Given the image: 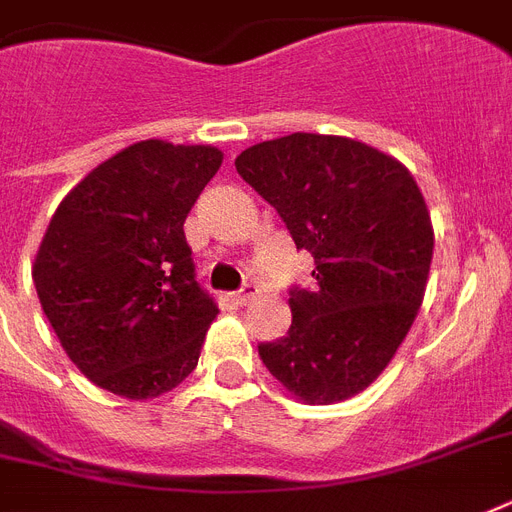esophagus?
Returning <instances> with one entry per match:
<instances>
[{
  "label": "esophagus",
  "mask_w": 512,
  "mask_h": 512,
  "mask_svg": "<svg viewBox=\"0 0 512 512\" xmlns=\"http://www.w3.org/2000/svg\"><path fill=\"white\" fill-rule=\"evenodd\" d=\"M257 295H260V289H257V284H252V281H249V284H244L239 292H233L231 300L236 305H247V303H252Z\"/></svg>",
  "instance_id": "34e87169"
}]
</instances>
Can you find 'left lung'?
I'll return each mask as SVG.
<instances>
[{
	"instance_id": "left-lung-1",
	"label": "left lung",
	"mask_w": 512,
	"mask_h": 512,
	"mask_svg": "<svg viewBox=\"0 0 512 512\" xmlns=\"http://www.w3.org/2000/svg\"><path fill=\"white\" fill-rule=\"evenodd\" d=\"M236 172L316 263L313 292L289 289L287 337L257 345L263 364L308 404L356 396L388 366L425 295L433 228L420 188L377 148L311 132L241 151Z\"/></svg>"
}]
</instances>
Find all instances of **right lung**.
Here are the masks:
<instances>
[{
  "mask_svg": "<svg viewBox=\"0 0 512 512\" xmlns=\"http://www.w3.org/2000/svg\"><path fill=\"white\" fill-rule=\"evenodd\" d=\"M223 164L212 146L143 140L55 209L34 287L68 358L95 385L154 398L199 364L215 297L196 281L183 223Z\"/></svg>",
  "mask_w": 512,
  "mask_h": 512,
  "instance_id": "1",
  "label": "right lung"
}]
</instances>
